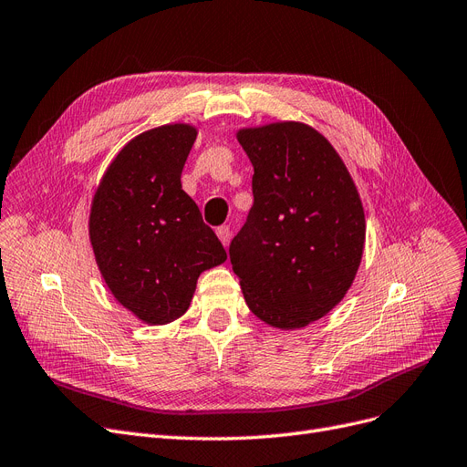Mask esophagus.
Segmentation results:
<instances>
[{"label":"esophagus","instance_id":"obj_1","mask_svg":"<svg viewBox=\"0 0 467 467\" xmlns=\"http://www.w3.org/2000/svg\"><path fill=\"white\" fill-rule=\"evenodd\" d=\"M217 236L223 243V246H229V240H231V229L227 227V224H221V227H217Z\"/></svg>","mask_w":467,"mask_h":467}]
</instances>
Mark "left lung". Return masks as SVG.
Returning a JSON list of instances; mask_svg holds the SVG:
<instances>
[{"label":"left lung","mask_w":467,"mask_h":467,"mask_svg":"<svg viewBox=\"0 0 467 467\" xmlns=\"http://www.w3.org/2000/svg\"><path fill=\"white\" fill-rule=\"evenodd\" d=\"M254 165V205L229 254L252 314L300 329L344 298L366 243L356 184L337 150L304 123L236 132Z\"/></svg>","instance_id":"obj_1"}]
</instances>
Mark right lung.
Returning a JSON list of instances; mask_svg holds the SVG:
<instances>
[{
  "instance_id": "add662e5",
  "label": "right lung",
  "mask_w": 467,
  "mask_h": 467,
  "mask_svg": "<svg viewBox=\"0 0 467 467\" xmlns=\"http://www.w3.org/2000/svg\"><path fill=\"white\" fill-rule=\"evenodd\" d=\"M198 130L175 123L146 130L117 153L90 210V243L115 300L148 325L181 317L200 273L227 252L181 184Z\"/></svg>"
}]
</instances>
